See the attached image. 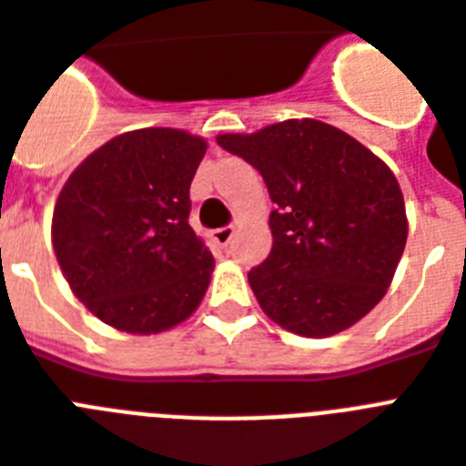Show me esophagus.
Returning a JSON list of instances; mask_svg holds the SVG:
<instances>
[{"label":"esophagus","instance_id":"34e87169","mask_svg":"<svg viewBox=\"0 0 466 466\" xmlns=\"http://www.w3.org/2000/svg\"><path fill=\"white\" fill-rule=\"evenodd\" d=\"M234 234H237L234 227H219V229L212 232V239H215V244H219V247H227V244L234 239Z\"/></svg>","mask_w":466,"mask_h":466}]
</instances>
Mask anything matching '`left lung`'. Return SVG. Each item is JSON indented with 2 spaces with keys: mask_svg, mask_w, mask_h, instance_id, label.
I'll return each instance as SVG.
<instances>
[{
  "mask_svg": "<svg viewBox=\"0 0 466 466\" xmlns=\"http://www.w3.org/2000/svg\"><path fill=\"white\" fill-rule=\"evenodd\" d=\"M218 145L261 171L273 248L248 270L266 317L305 339L358 324L384 298L406 247L409 219L397 176L365 145L314 118Z\"/></svg>",
  "mask_w": 466,
  "mask_h": 466,
  "instance_id": "left-lung-1",
  "label": "left lung"
}]
</instances>
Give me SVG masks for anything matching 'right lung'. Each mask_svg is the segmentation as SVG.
Instances as JSON below:
<instances>
[{"mask_svg": "<svg viewBox=\"0 0 466 466\" xmlns=\"http://www.w3.org/2000/svg\"><path fill=\"white\" fill-rule=\"evenodd\" d=\"M208 140L178 127L116 135L69 174L53 248L75 298L126 333H161L198 309L215 258L188 225Z\"/></svg>", "mask_w": 466, "mask_h": 466, "instance_id": "1", "label": "right lung"}]
</instances>
